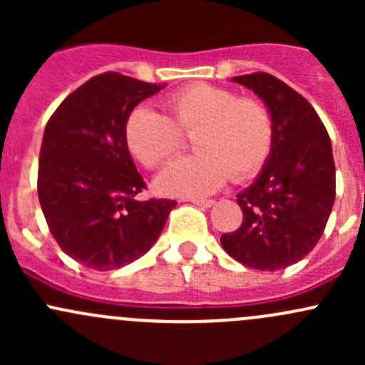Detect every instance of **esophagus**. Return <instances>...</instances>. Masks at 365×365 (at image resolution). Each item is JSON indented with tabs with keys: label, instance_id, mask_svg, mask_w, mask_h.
Instances as JSON below:
<instances>
[{
	"label": "esophagus",
	"instance_id": "1",
	"mask_svg": "<svg viewBox=\"0 0 365 365\" xmlns=\"http://www.w3.org/2000/svg\"><path fill=\"white\" fill-rule=\"evenodd\" d=\"M192 203L196 206H201V208H212V206L215 205V201L213 200H192Z\"/></svg>",
	"mask_w": 365,
	"mask_h": 365
}]
</instances>
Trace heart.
Returning a JSON list of instances; mask_svg holds the SVG:
<instances>
[{
    "instance_id": "1",
    "label": "heart",
    "mask_w": 365,
    "mask_h": 365,
    "mask_svg": "<svg viewBox=\"0 0 365 365\" xmlns=\"http://www.w3.org/2000/svg\"><path fill=\"white\" fill-rule=\"evenodd\" d=\"M169 116L138 106L125 121V141L135 159L155 168L182 146V132L192 138L196 155L173 160L155 187L165 196L203 197L217 192L230 175H256L270 155L274 120L263 102L238 98L215 84H190L168 98Z\"/></svg>"
}]
</instances>
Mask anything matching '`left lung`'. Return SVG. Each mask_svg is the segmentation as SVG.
<instances>
[{
	"mask_svg": "<svg viewBox=\"0 0 365 365\" xmlns=\"http://www.w3.org/2000/svg\"><path fill=\"white\" fill-rule=\"evenodd\" d=\"M274 120V143L259 175L237 194L244 222L220 237L224 251L256 270H281L314 249L336 200L332 143L302 95L270 73L233 77Z\"/></svg>",
	"mask_w": 365,
	"mask_h": 365,
	"instance_id": "obj_1",
	"label": "left lung"
}]
</instances>
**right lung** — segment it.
I'll use <instances>...</instances> for the list:
<instances>
[{
    "label": "right lung",
    "mask_w": 365,
    "mask_h": 365,
    "mask_svg": "<svg viewBox=\"0 0 365 365\" xmlns=\"http://www.w3.org/2000/svg\"><path fill=\"white\" fill-rule=\"evenodd\" d=\"M165 83L116 72L77 88L47 123L38 162V200L65 254L93 270H116L146 254L160 237L171 200L139 201L145 189L125 121Z\"/></svg>",
    "instance_id": "add662e5"
}]
</instances>
